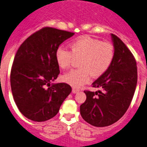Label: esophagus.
<instances>
[{
  "label": "esophagus",
  "mask_w": 147,
  "mask_h": 147,
  "mask_svg": "<svg viewBox=\"0 0 147 147\" xmlns=\"http://www.w3.org/2000/svg\"><path fill=\"white\" fill-rule=\"evenodd\" d=\"M79 89L76 88V87H73V88H72L73 93H77V92H79Z\"/></svg>",
  "instance_id": "1"
}]
</instances>
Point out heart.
<instances>
[{"label":"heart","instance_id":"obj_1","mask_svg":"<svg viewBox=\"0 0 147 147\" xmlns=\"http://www.w3.org/2000/svg\"><path fill=\"white\" fill-rule=\"evenodd\" d=\"M71 51L60 47L56 51L55 59L63 69L71 66L74 57L79 58V68L65 73L62 79L73 87H80L90 81L91 76L99 77L108 71L114 61V47L88 36H82L70 44Z\"/></svg>","mask_w":147,"mask_h":147}]
</instances>
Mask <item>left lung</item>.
Instances as JSON below:
<instances>
[{"label":"left lung","mask_w":147,"mask_h":147,"mask_svg":"<svg viewBox=\"0 0 147 147\" xmlns=\"http://www.w3.org/2000/svg\"><path fill=\"white\" fill-rule=\"evenodd\" d=\"M115 56L105 74L92 83L96 92L84 90L87 98L80 106L83 119L95 127L117 122L130 106L137 84L136 60L127 46L111 34Z\"/></svg>","instance_id":"left-lung-1"}]
</instances>
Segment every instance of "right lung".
Instances as JSON below:
<instances>
[{
    "label": "right lung",
    "instance_id": "1",
    "mask_svg": "<svg viewBox=\"0 0 147 147\" xmlns=\"http://www.w3.org/2000/svg\"><path fill=\"white\" fill-rule=\"evenodd\" d=\"M74 35L45 27L30 36L19 47L11 69V87L17 108L28 119L44 122L54 117L71 93L69 84L50 85V82L60 74L56 51Z\"/></svg>",
    "mask_w": 147,
    "mask_h": 147
}]
</instances>
